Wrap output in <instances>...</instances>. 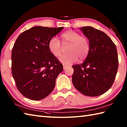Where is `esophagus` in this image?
Masks as SVG:
<instances>
[{"instance_id":"esophagus-1","label":"esophagus","mask_w":127,"mask_h":127,"mask_svg":"<svg viewBox=\"0 0 127 127\" xmlns=\"http://www.w3.org/2000/svg\"><path fill=\"white\" fill-rule=\"evenodd\" d=\"M63 69H66V68H68V67L69 66L68 65H65V64H63Z\"/></svg>"}]
</instances>
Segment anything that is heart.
I'll use <instances>...</instances> for the list:
<instances>
[{
    "instance_id": "b5f03b06",
    "label": "heart",
    "mask_w": 127,
    "mask_h": 127,
    "mask_svg": "<svg viewBox=\"0 0 127 127\" xmlns=\"http://www.w3.org/2000/svg\"><path fill=\"white\" fill-rule=\"evenodd\" d=\"M61 42L63 46L69 45L66 55L62 56L59 61L65 64H71L77 61H83L88 57L91 50L90 39L79 32L68 30L62 33L61 36ZM59 40L56 37H52L48 42V48L55 57L61 56L63 46Z\"/></svg>"
}]
</instances>
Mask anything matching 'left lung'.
<instances>
[{
	"label": "left lung",
	"mask_w": 127,
	"mask_h": 127,
	"mask_svg": "<svg viewBox=\"0 0 127 127\" xmlns=\"http://www.w3.org/2000/svg\"><path fill=\"white\" fill-rule=\"evenodd\" d=\"M79 29L90 39L91 50L83 63L72 66V83L85 95H100L111 87L116 76L118 67L117 48L104 32L92 27Z\"/></svg>",
	"instance_id": "obj_1"
}]
</instances>
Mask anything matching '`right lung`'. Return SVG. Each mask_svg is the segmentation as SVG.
Here are the masks:
<instances>
[{"instance_id":"right-lung-1","label":"right lung","mask_w":127,"mask_h":127,"mask_svg":"<svg viewBox=\"0 0 127 127\" xmlns=\"http://www.w3.org/2000/svg\"><path fill=\"white\" fill-rule=\"evenodd\" d=\"M63 27H34L16 39L11 53V71L16 87L26 98L39 100L51 93L63 65L48 48V42Z\"/></svg>"}]
</instances>
